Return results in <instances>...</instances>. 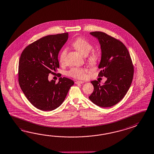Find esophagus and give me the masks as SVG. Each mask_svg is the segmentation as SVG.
<instances>
[{
  "label": "esophagus",
  "mask_w": 154,
  "mask_h": 154,
  "mask_svg": "<svg viewBox=\"0 0 154 154\" xmlns=\"http://www.w3.org/2000/svg\"><path fill=\"white\" fill-rule=\"evenodd\" d=\"M85 83V82L81 81H77L75 82V84H82V83Z\"/></svg>",
  "instance_id": "obj_1"
}]
</instances>
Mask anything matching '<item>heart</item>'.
Masks as SVG:
<instances>
[{
    "instance_id": "b5f03b06",
    "label": "heart",
    "mask_w": 154,
    "mask_h": 154,
    "mask_svg": "<svg viewBox=\"0 0 154 154\" xmlns=\"http://www.w3.org/2000/svg\"><path fill=\"white\" fill-rule=\"evenodd\" d=\"M72 45L78 51L84 55H87L93 48L92 45L85 38L81 37L75 38L72 42ZM67 52V49L66 48L62 49V50L60 52L58 57L59 62L60 63L62 64L65 62ZM89 53L87 57V61L91 66H96L100 58V55L98 52L95 50H92ZM87 72V69L84 68L72 67L66 72V74L67 75L73 78L82 79L85 78L86 75L85 74Z\"/></svg>"
}]
</instances>
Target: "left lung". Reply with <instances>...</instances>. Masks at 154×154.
<instances>
[{
  "instance_id": "8db88e82",
  "label": "left lung",
  "mask_w": 154,
  "mask_h": 154,
  "mask_svg": "<svg viewBox=\"0 0 154 154\" xmlns=\"http://www.w3.org/2000/svg\"><path fill=\"white\" fill-rule=\"evenodd\" d=\"M100 44L102 58L99 77H106L103 85L98 81L91 83L94 91L89 99L100 107L114 106L123 99L130 88L134 75V66L126 46L119 40L100 31L90 33Z\"/></svg>"
}]
</instances>
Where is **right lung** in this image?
<instances>
[{
  "mask_svg": "<svg viewBox=\"0 0 154 154\" xmlns=\"http://www.w3.org/2000/svg\"><path fill=\"white\" fill-rule=\"evenodd\" d=\"M68 32L51 35L29 45L21 54L18 81L28 100L36 108L51 111L61 105L74 82L60 78L58 83L48 80L59 68L58 52L67 40Z\"/></svg>",
  "mask_w": 154,
  "mask_h": 154,
  "instance_id": "obj_1",
  "label": "right lung"
}]
</instances>
